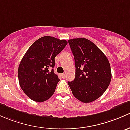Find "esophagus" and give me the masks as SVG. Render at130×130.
<instances>
[{
	"mask_svg": "<svg viewBox=\"0 0 130 130\" xmlns=\"http://www.w3.org/2000/svg\"><path fill=\"white\" fill-rule=\"evenodd\" d=\"M61 76H62V78H65V76H66V74H65V73H63V74L61 75Z\"/></svg>",
	"mask_w": 130,
	"mask_h": 130,
	"instance_id": "esophagus-1",
	"label": "esophagus"
}]
</instances>
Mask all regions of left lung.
I'll list each match as a JSON object with an SVG mask.
<instances>
[{"label":"left lung","mask_w":130,"mask_h":130,"mask_svg":"<svg viewBox=\"0 0 130 130\" xmlns=\"http://www.w3.org/2000/svg\"><path fill=\"white\" fill-rule=\"evenodd\" d=\"M74 55L75 78L69 82L73 96L83 103H90L100 97L111 79L110 63L103 52L85 38L69 40Z\"/></svg>","instance_id":"8db88e82"}]
</instances>
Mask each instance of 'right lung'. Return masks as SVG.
I'll use <instances>...</instances> for the list:
<instances>
[{"mask_svg":"<svg viewBox=\"0 0 130 130\" xmlns=\"http://www.w3.org/2000/svg\"><path fill=\"white\" fill-rule=\"evenodd\" d=\"M67 41L50 36L35 41L19 65L18 77L22 90L31 100L43 102L54 93L60 80L54 73L55 58L65 47Z\"/></svg>","mask_w":130,"mask_h":130,"instance_id":"obj_1","label":"right lung"}]
</instances>
